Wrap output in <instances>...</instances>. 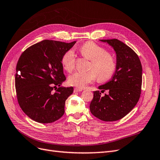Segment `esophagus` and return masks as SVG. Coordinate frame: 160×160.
<instances>
[{
    "label": "esophagus",
    "instance_id": "34e87169",
    "mask_svg": "<svg viewBox=\"0 0 160 160\" xmlns=\"http://www.w3.org/2000/svg\"><path fill=\"white\" fill-rule=\"evenodd\" d=\"M83 90L82 89H78V88H75L74 89V93H77V92H80V91H82Z\"/></svg>",
    "mask_w": 160,
    "mask_h": 160
}]
</instances>
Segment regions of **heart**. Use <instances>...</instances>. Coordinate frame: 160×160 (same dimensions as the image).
I'll return each mask as SVG.
<instances>
[{
  "mask_svg": "<svg viewBox=\"0 0 160 160\" xmlns=\"http://www.w3.org/2000/svg\"><path fill=\"white\" fill-rule=\"evenodd\" d=\"M79 52L83 57L91 61V70L87 72L77 71L69 75V85L83 89L98 77L100 82H106L113 77L118 68L117 61L105 48L94 42L88 41L81 46ZM61 65L67 72H71L75 69L76 57L73 51L69 50L64 53L61 58Z\"/></svg>",
  "mask_w": 160,
  "mask_h": 160,
  "instance_id": "heart-1",
  "label": "heart"
}]
</instances>
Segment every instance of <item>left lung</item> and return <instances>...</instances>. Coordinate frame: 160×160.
Segmentation results:
<instances>
[{"instance_id":"8db88e82","label":"left lung","mask_w":160,"mask_h":160,"mask_svg":"<svg viewBox=\"0 0 160 160\" xmlns=\"http://www.w3.org/2000/svg\"><path fill=\"white\" fill-rule=\"evenodd\" d=\"M113 48L117 55V71L111 80L99 87L101 93L109 94L101 97L99 91L93 92L89 108L95 117L113 122L128 114L138 102L142 91V67L138 55L131 48L116 38L103 39Z\"/></svg>"}]
</instances>
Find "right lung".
<instances>
[{
	"mask_svg": "<svg viewBox=\"0 0 160 160\" xmlns=\"http://www.w3.org/2000/svg\"><path fill=\"white\" fill-rule=\"evenodd\" d=\"M75 42L44 40L27 48L19 57L15 74L18 103L37 122H54L65 113V101L73 88L57 86L66 80L61 58Z\"/></svg>",
	"mask_w": 160,
	"mask_h": 160,
	"instance_id": "right-lung-1",
	"label": "right lung"
}]
</instances>
